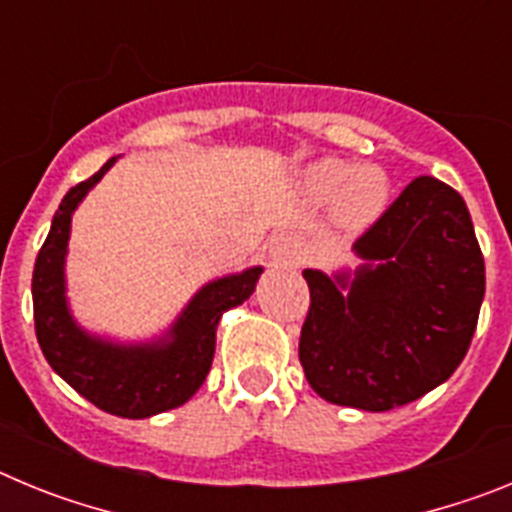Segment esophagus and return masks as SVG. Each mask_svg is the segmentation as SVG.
<instances>
[{
  "label": "esophagus",
  "instance_id": "esophagus-1",
  "mask_svg": "<svg viewBox=\"0 0 512 512\" xmlns=\"http://www.w3.org/2000/svg\"><path fill=\"white\" fill-rule=\"evenodd\" d=\"M269 259L277 269H295L302 261V243L289 233L274 235L269 241Z\"/></svg>",
  "mask_w": 512,
  "mask_h": 512
}]
</instances>
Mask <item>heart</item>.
I'll return each instance as SVG.
<instances>
[{
    "mask_svg": "<svg viewBox=\"0 0 512 512\" xmlns=\"http://www.w3.org/2000/svg\"><path fill=\"white\" fill-rule=\"evenodd\" d=\"M302 187L312 200H333V217L346 233H364L384 215L392 197V182L382 166L356 169L343 158H320L307 166Z\"/></svg>",
    "mask_w": 512,
    "mask_h": 512,
    "instance_id": "1",
    "label": "heart"
}]
</instances>
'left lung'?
<instances>
[{
  "label": "left lung",
  "mask_w": 512,
  "mask_h": 512,
  "mask_svg": "<svg viewBox=\"0 0 512 512\" xmlns=\"http://www.w3.org/2000/svg\"><path fill=\"white\" fill-rule=\"evenodd\" d=\"M356 269H305L300 364L343 408H400L467 356L485 300V259L461 194L418 176L354 243Z\"/></svg>",
  "instance_id": "obj_1"
}]
</instances>
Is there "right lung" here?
<instances>
[{
    "mask_svg": "<svg viewBox=\"0 0 512 512\" xmlns=\"http://www.w3.org/2000/svg\"><path fill=\"white\" fill-rule=\"evenodd\" d=\"M117 156L87 182L66 192L53 215L51 233L35 259V336L53 372L104 413L117 418H153L192 400L215 356V333L223 312L253 295L264 266H248L202 284L174 323L148 341H117L89 333L74 318L66 287L71 217Z\"/></svg>",
    "mask_w": 512,
    "mask_h": 512,
    "instance_id": "1",
    "label": "right lung"
}]
</instances>
